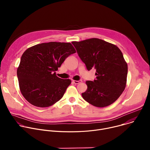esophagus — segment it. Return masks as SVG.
<instances>
[{
    "label": "esophagus",
    "mask_w": 150,
    "mask_h": 150,
    "mask_svg": "<svg viewBox=\"0 0 150 150\" xmlns=\"http://www.w3.org/2000/svg\"><path fill=\"white\" fill-rule=\"evenodd\" d=\"M81 82H82V81H81V80H80V81L72 80V82H73V83H75V84H78V83H80Z\"/></svg>",
    "instance_id": "34e87169"
}]
</instances>
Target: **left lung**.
Returning a JSON list of instances; mask_svg holds the SVG:
<instances>
[{"label": "left lung", "instance_id": "left-lung-1", "mask_svg": "<svg viewBox=\"0 0 150 150\" xmlns=\"http://www.w3.org/2000/svg\"><path fill=\"white\" fill-rule=\"evenodd\" d=\"M72 43L87 69H96V79L86 81L87 90L82 93L83 98L98 108L113 103L126 85L127 65L121 50L116 45L96 38Z\"/></svg>", "mask_w": 150, "mask_h": 150}]
</instances>
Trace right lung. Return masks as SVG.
<instances>
[{"label": "right lung", "instance_id": "add662e5", "mask_svg": "<svg viewBox=\"0 0 150 150\" xmlns=\"http://www.w3.org/2000/svg\"><path fill=\"white\" fill-rule=\"evenodd\" d=\"M75 53L70 42H45L27 49L17 69L19 89L24 97L38 108H47L60 100L71 80L57 77L55 71Z\"/></svg>", "mask_w": 150, "mask_h": 150}]
</instances>
